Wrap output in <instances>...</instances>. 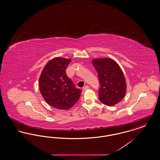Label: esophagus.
I'll return each instance as SVG.
<instances>
[{"label":"esophagus","mask_w":160,"mask_h":160,"mask_svg":"<svg viewBox=\"0 0 160 160\" xmlns=\"http://www.w3.org/2000/svg\"><path fill=\"white\" fill-rule=\"evenodd\" d=\"M89 86H84L83 88V91H86L87 89H89Z\"/></svg>","instance_id":"1"}]
</instances>
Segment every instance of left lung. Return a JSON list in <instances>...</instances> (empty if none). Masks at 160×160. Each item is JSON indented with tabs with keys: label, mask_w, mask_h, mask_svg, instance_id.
Returning <instances> with one entry per match:
<instances>
[{
	"label": "left lung",
	"mask_w": 160,
	"mask_h": 160,
	"mask_svg": "<svg viewBox=\"0 0 160 160\" xmlns=\"http://www.w3.org/2000/svg\"><path fill=\"white\" fill-rule=\"evenodd\" d=\"M92 64L98 75L99 101L107 106L119 102L125 95L127 84L119 65L110 58L95 59Z\"/></svg>",
	"instance_id": "left-lung-1"
}]
</instances>
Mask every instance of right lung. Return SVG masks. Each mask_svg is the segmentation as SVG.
I'll return each mask as SVG.
<instances>
[{"mask_svg":"<svg viewBox=\"0 0 160 160\" xmlns=\"http://www.w3.org/2000/svg\"><path fill=\"white\" fill-rule=\"evenodd\" d=\"M71 60L55 58L42 69L39 79L40 92L46 102L60 110H68L80 98L82 91L77 89L67 76L65 69Z\"/></svg>","mask_w":160,"mask_h":160,"instance_id":"obj_1","label":"right lung"}]
</instances>
